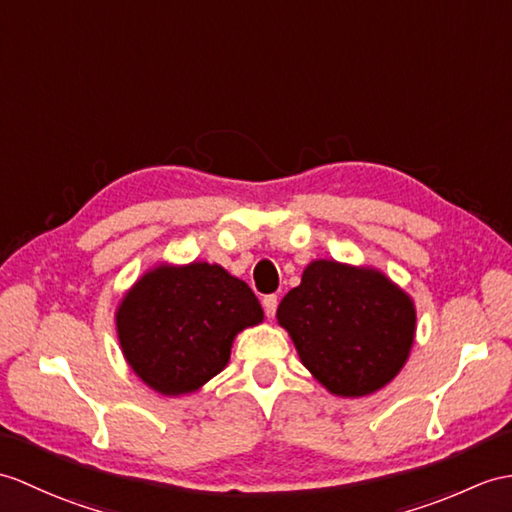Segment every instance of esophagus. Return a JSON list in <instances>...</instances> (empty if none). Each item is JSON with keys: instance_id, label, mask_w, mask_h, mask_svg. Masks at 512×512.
<instances>
[{"instance_id": "34e87169", "label": "esophagus", "mask_w": 512, "mask_h": 512, "mask_svg": "<svg viewBox=\"0 0 512 512\" xmlns=\"http://www.w3.org/2000/svg\"><path fill=\"white\" fill-rule=\"evenodd\" d=\"M261 303H264V310H266V314H268L270 318L275 316V312H277V305H279V299H277L275 294L264 296V301H261Z\"/></svg>"}]
</instances>
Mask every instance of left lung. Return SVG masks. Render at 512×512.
Returning a JSON list of instances; mask_svg holds the SVG:
<instances>
[{
  "mask_svg": "<svg viewBox=\"0 0 512 512\" xmlns=\"http://www.w3.org/2000/svg\"><path fill=\"white\" fill-rule=\"evenodd\" d=\"M277 323L316 382L336 397L382 390L406 366L417 307L375 266L314 259L283 296Z\"/></svg>",
  "mask_w": 512,
  "mask_h": 512,
  "instance_id": "1",
  "label": "left lung"
}]
</instances>
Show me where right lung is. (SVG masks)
Returning a JSON list of instances; mask_svg holds the SVG:
<instances>
[{
	"instance_id": "1",
	"label": "right lung",
	"mask_w": 512,
	"mask_h": 512,
	"mask_svg": "<svg viewBox=\"0 0 512 512\" xmlns=\"http://www.w3.org/2000/svg\"><path fill=\"white\" fill-rule=\"evenodd\" d=\"M264 323L248 285L220 264L150 266L115 310L126 364L163 397L194 395L231 360L240 331Z\"/></svg>"
}]
</instances>
